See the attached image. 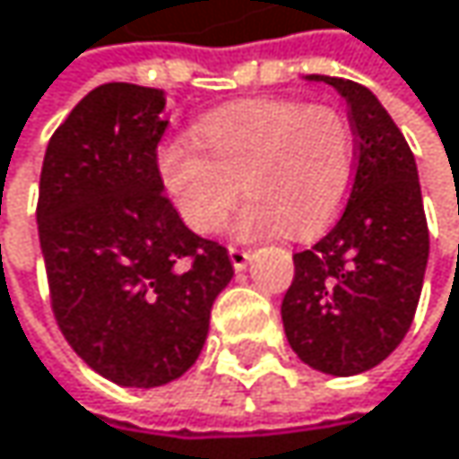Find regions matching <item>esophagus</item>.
Here are the masks:
<instances>
[{"label":"esophagus","mask_w":459,"mask_h":459,"mask_svg":"<svg viewBox=\"0 0 459 459\" xmlns=\"http://www.w3.org/2000/svg\"><path fill=\"white\" fill-rule=\"evenodd\" d=\"M229 257L236 271H244V268H247V263H249V257H252V252H249V249H244V247H233V244H230Z\"/></svg>","instance_id":"34e87169"}]
</instances>
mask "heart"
Returning <instances> with one entry per match:
<instances>
[{
	"label": "heart",
	"mask_w": 459,
	"mask_h": 459,
	"mask_svg": "<svg viewBox=\"0 0 459 459\" xmlns=\"http://www.w3.org/2000/svg\"><path fill=\"white\" fill-rule=\"evenodd\" d=\"M159 178L183 223L215 233L241 188L249 202L236 218L244 238L321 230L345 204L356 172L351 122L332 106L290 98L230 103L175 135L159 153Z\"/></svg>",
	"instance_id": "1"
}]
</instances>
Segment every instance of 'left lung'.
Returning <instances> with one entry per match:
<instances>
[{
  "mask_svg": "<svg viewBox=\"0 0 459 459\" xmlns=\"http://www.w3.org/2000/svg\"><path fill=\"white\" fill-rule=\"evenodd\" d=\"M308 79L348 103L356 175L334 229L295 252L281 321L300 361L351 377L388 359L410 332L430 241L412 151L380 100L351 79Z\"/></svg>",
  "mask_w": 459,
  "mask_h": 459,
  "instance_id": "obj_1",
  "label": "left lung"
}]
</instances>
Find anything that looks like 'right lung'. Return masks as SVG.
I'll return each instance as SVG.
<instances>
[{
    "label": "right lung",
    "mask_w": 459,
    "mask_h": 459,
    "mask_svg": "<svg viewBox=\"0 0 459 459\" xmlns=\"http://www.w3.org/2000/svg\"><path fill=\"white\" fill-rule=\"evenodd\" d=\"M167 95L108 82L47 143L37 223L52 314L87 367L156 388L199 359L233 276L229 249L186 229L161 194Z\"/></svg>",
    "instance_id": "1"
}]
</instances>
